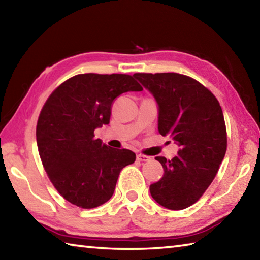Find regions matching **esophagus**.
Returning <instances> with one entry per match:
<instances>
[{"label":"esophagus","mask_w":260,"mask_h":260,"mask_svg":"<svg viewBox=\"0 0 260 260\" xmlns=\"http://www.w3.org/2000/svg\"><path fill=\"white\" fill-rule=\"evenodd\" d=\"M136 159H138L139 161H149L151 159V158L149 156L142 155V153H139V155H136Z\"/></svg>","instance_id":"34e87169"}]
</instances>
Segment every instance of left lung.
Returning <instances> with one entry per match:
<instances>
[{"mask_svg": "<svg viewBox=\"0 0 260 260\" xmlns=\"http://www.w3.org/2000/svg\"><path fill=\"white\" fill-rule=\"evenodd\" d=\"M158 104V131L180 147L167 160L156 157L164 175L150 186L152 199L170 210L196 203L213 181L227 149L221 107L211 91L179 73H135Z\"/></svg>", "mask_w": 260, "mask_h": 260, "instance_id": "8db88e82", "label": "left lung"}]
</instances>
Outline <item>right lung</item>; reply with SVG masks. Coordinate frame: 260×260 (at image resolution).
Returning a JSON list of instances; mask_svg holds the SVG:
<instances>
[{
  "label": "right lung",
  "mask_w": 260,
  "mask_h": 260,
  "mask_svg": "<svg viewBox=\"0 0 260 260\" xmlns=\"http://www.w3.org/2000/svg\"><path fill=\"white\" fill-rule=\"evenodd\" d=\"M143 88L128 74H78L61 83L39 116L37 143L43 167L61 196L82 209L104 204L113 195L120 171L135 161L128 149L95 139L110 122L114 99Z\"/></svg>",
  "instance_id": "right-lung-1"
}]
</instances>
